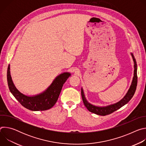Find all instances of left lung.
Returning <instances> with one entry per match:
<instances>
[{
	"label": "left lung",
	"instance_id": "8db88e82",
	"mask_svg": "<svg viewBox=\"0 0 146 146\" xmlns=\"http://www.w3.org/2000/svg\"><path fill=\"white\" fill-rule=\"evenodd\" d=\"M131 54L132 55L133 63H134V73H133V77L132 78V81L131 82V86L127 92L126 95L124 96V97L120 100L119 102L112 104V105H110L106 106H98L92 105V104L88 102L87 100L86 96L84 95V92L82 88H81V96L83 103H84L85 106L87 108V109L91 113H95L97 115H106L110 114L114 111L118 110L121 107L124 106L125 105L129 102V101L131 99V98L134 95V94L135 92L136 86H137V64L135 58V56L131 52Z\"/></svg>",
	"mask_w": 146,
	"mask_h": 146
}]
</instances>
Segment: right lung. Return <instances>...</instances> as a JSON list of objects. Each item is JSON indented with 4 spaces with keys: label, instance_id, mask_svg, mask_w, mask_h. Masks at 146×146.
Wrapping results in <instances>:
<instances>
[{
    "label": "right lung",
    "instance_id": "right-lung-1",
    "mask_svg": "<svg viewBox=\"0 0 146 146\" xmlns=\"http://www.w3.org/2000/svg\"><path fill=\"white\" fill-rule=\"evenodd\" d=\"M70 76L71 73L69 72L59 74L45 91L33 96L26 95L15 87L10 74V65L8 66L7 78L11 93L24 108L32 111H43L50 109L54 106L64 84Z\"/></svg>",
    "mask_w": 146,
    "mask_h": 146
}]
</instances>
